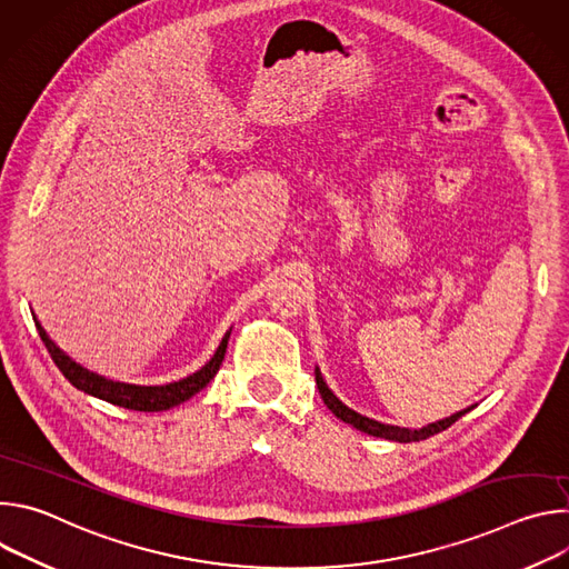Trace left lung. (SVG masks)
<instances>
[{
    "label": "left lung",
    "instance_id": "obj_1",
    "mask_svg": "<svg viewBox=\"0 0 569 569\" xmlns=\"http://www.w3.org/2000/svg\"><path fill=\"white\" fill-rule=\"evenodd\" d=\"M315 380H317V389H319V393H321V400L327 402V408H329L340 421H345V423L353 426L356 430L367 432V435H371V437H380V439H389V441H398V443H412V441H423V439H428V437H435V435H439L441 430H448L455 421H459L466 412L472 410V408H466V410H461V412H457V415H452V417H448V419H441V421H437V423H430V426H426V428H421V430L398 428V426H387V423L367 419V417L353 412L351 408H347V405L329 389V385L323 382L319 369H315Z\"/></svg>",
    "mask_w": 569,
    "mask_h": 569
}]
</instances>
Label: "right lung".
I'll list each match as a JSON object with an SVG mask.
<instances>
[{
    "label": "right lung",
    "instance_id": "obj_1",
    "mask_svg": "<svg viewBox=\"0 0 569 569\" xmlns=\"http://www.w3.org/2000/svg\"><path fill=\"white\" fill-rule=\"evenodd\" d=\"M36 319V317H33ZM36 329L47 347V351L51 353V360L56 362V367L62 371V376L80 391H86L90 396H97L101 400H108L112 405H119V408L126 410H134V412H161V410H171L176 405L189 400L193 393H198L200 389H204L209 385V380L218 373L224 351H227V340L229 333H224L220 347L216 349L213 358L198 369L196 373L178 380V382H169V385H152V387H143V385H128V382H117V380H108L86 367H80L78 362H73L64 351H60V347L53 345V340L47 336V331L42 329V323L36 319Z\"/></svg>",
    "mask_w": 569,
    "mask_h": 569
}]
</instances>
